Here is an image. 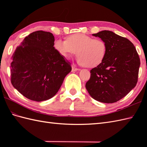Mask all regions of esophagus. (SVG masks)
<instances>
[{"label":"esophagus","instance_id":"34e87169","mask_svg":"<svg viewBox=\"0 0 147 147\" xmlns=\"http://www.w3.org/2000/svg\"><path fill=\"white\" fill-rule=\"evenodd\" d=\"M78 70H80V69L77 68L76 67V65H74V64L72 65V71H78Z\"/></svg>","mask_w":147,"mask_h":147}]
</instances>
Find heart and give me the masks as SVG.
Listing matches in <instances>:
<instances>
[{"label":"heart","instance_id":"b5f03b06","mask_svg":"<svg viewBox=\"0 0 147 147\" xmlns=\"http://www.w3.org/2000/svg\"><path fill=\"white\" fill-rule=\"evenodd\" d=\"M54 47L64 57H68L76 52L78 62L87 67H94L100 64L107 51V43L104 40L93 38L82 33L68 36L66 40H55Z\"/></svg>","mask_w":147,"mask_h":147}]
</instances>
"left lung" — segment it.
<instances>
[{
    "label": "left lung",
    "instance_id": "8db88e82",
    "mask_svg": "<svg viewBox=\"0 0 147 147\" xmlns=\"http://www.w3.org/2000/svg\"><path fill=\"white\" fill-rule=\"evenodd\" d=\"M107 43L104 60L90 71L86 88L93 98L114 103L124 97L138 82L140 59L135 47L128 39L111 31L93 34Z\"/></svg>",
    "mask_w": 147,
    "mask_h": 147
}]
</instances>
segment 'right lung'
I'll return each instance as SVG.
<instances>
[{
  "mask_svg": "<svg viewBox=\"0 0 147 147\" xmlns=\"http://www.w3.org/2000/svg\"><path fill=\"white\" fill-rule=\"evenodd\" d=\"M54 40L52 33L36 31L24 38L12 55V85L32 100L53 97L72 69L70 62L54 49Z\"/></svg>",
  "mask_w": 147,
  "mask_h": 147,
  "instance_id": "obj_1",
  "label": "right lung"
}]
</instances>
